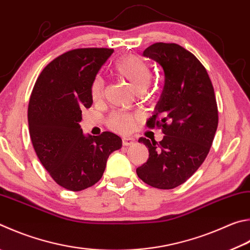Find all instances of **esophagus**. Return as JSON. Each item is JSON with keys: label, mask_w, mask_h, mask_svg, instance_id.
I'll list each match as a JSON object with an SVG mask.
<instances>
[{"label": "esophagus", "mask_w": 250, "mask_h": 250, "mask_svg": "<svg viewBox=\"0 0 250 250\" xmlns=\"http://www.w3.org/2000/svg\"><path fill=\"white\" fill-rule=\"evenodd\" d=\"M135 140L133 138H124L122 139V144L125 145V146H128V145H132L134 144Z\"/></svg>", "instance_id": "34e87169"}]
</instances>
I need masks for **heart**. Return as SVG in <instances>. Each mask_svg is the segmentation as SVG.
Wrapping results in <instances>:
<instances>
[{
	"label": "heart",
	"instance_id": "1",
	"mask_svg": "<svg viewBox=\"0 0 250 250\" xmlns=\"http://www.w3.org/2000/svg\"><path fill=\"white\" fill-rule=\"evenodd\" d=\"M113 72L118 79L125 82L135 90H143L149 81L151 72L148 65L135 54H125L119 57L113 63ZM89 90L94 99H102L105 94V85L101 78H94L89 83ZM135 118L130 113L116 112L107 119L109 128L120 133L132 129Z\"/></svg>",
	"mask_w": 250,
	"mask_h": 250
}]
</instances>
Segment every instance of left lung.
<instances>
[{
	"label": "left lung",
	"instance_id": "8db88e82",
	"mask_svg": "<svg viewBox=\"0 0 250 250\" xmlns=\"http://www.w3.org/2000/svg\"><path fill=\"white\" fill-rule=\"evenodd\" d=\"M143 54L160 63L164 90L147 128L161 129V142L140 138L148 158L137 168L141 180L154 188L172 189L197 171L208 156L219 124L214 89L206 67L177 43L156 42Z\"/></svg>",
	"mask_w": 250,
	"mask_h": 250
}]
</instances>
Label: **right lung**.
I'll return each mask as SVG.
<instances>
[{
	"instance_id": "add662e5",
	"label": "right lung",
	"mask_w": 250,
	"mask_h": 250,
	"mask_svg": "<svg viewBox=\"0 0 250 250\" xmlns=\"http://www.w3.org/2000/svg\"><path fill=\"white\" fill-rule=\"evenodd\" d=\"M113 52L80 48L57 57L39 74L28 104L31 143L56 183L71 191L92 187L102 178L108 157L122 145L105 131L85 137L79 122L93 97L89 83Z\"/></svg>"
}]
</instances>
